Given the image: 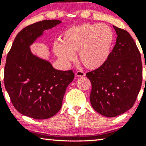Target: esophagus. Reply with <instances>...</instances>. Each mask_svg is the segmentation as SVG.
<instances>
[{"mask_svg": "<svg viewBox=\"0 0 146 146\" xmlns=\"http://www.w3.org/2000/svg\"><path fill=\"white\" fill-rule=\"evenodd\" d=\"M85 73L82 71H78L75 73V75H76L77 77H84L85 76Z\"/></svg>", "mask_w": 146, "mask_h": 146, "instance_id": "34e87169", "label": "esophagus"}]
</instances>
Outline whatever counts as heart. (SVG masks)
Listing matches in <instances>:
<instances>
[{
    "instance_id": "1",
    "label": "heart",
    "mask_w": 146,
    "mask_h": 146,
    "mask_svg": "<svg viewBox=\"0 0 146 146\" xmlns=\"http://www.w3.org/2000/svg\"><path fill=\"white\" fill-rule=\"evenodd\" d=\"M114 42L112 29L104 24H83L68 28L63 33L61 42L53 44V51L58 59L66 64L79 59L85 67L98 68L109 58Z\"/></svg>"
}]
</instances>
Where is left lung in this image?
Returning <instances> with one entry per match:
<instances>
[{
  "instance_id": "8db88e82",
  "label": "left lung",
  "mask_w": 146,
  "mask_h": 146,
  "mask_svg": "<svg viewBox=\"0 0 146 146\" xmlns=\"http://www.w3.org/2000/svg\"><path fill=\"white\" fill-rule=\"evenodd\" d=\"M116 44L107 61L86 73L92 90L90 102L102 115L114 117L133 106L142 84L140 52L128 31L114 26Z\"/></svg>"
}]
</instances>
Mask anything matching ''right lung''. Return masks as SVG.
Segmentation results:
<instances>
[{
  "label": "right lung",
  "instance_id": "right-lung-1",
  "mask_svg": "<svg viewBox=\"0 0 146 146\" xmlns=\"http://www.w3.org/2000/svg\"><path fill=\"white\" fill-rule=\"evenodd\" d=\"M61 23L44 20L26 27L16 36L7 56L4 83L11 101L22 115L35 119L50 118L59 111L66 88L74 79L71 70L56 69L30 48L45 30Z\"/></svg>",
  "mask_w": 146,
  "mask_h": 146
}]
</instances>
